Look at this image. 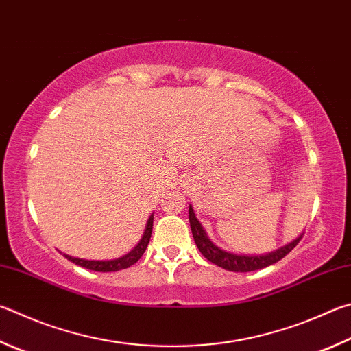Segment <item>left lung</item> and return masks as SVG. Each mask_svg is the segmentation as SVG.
<instances>
[{
  "label": "left lung",
  "instance_id": "left-lung-1",
  "mask_svg": "<svg viewBox=\"0 0 351 351\" xmlns=\"http://www.w3.org/2000/svg\"><path fill=\"white\" fill-rule=\"evenodd\" d=\"M189 221H190V227H192L193 239L196 242L197 248H199V252L202 253V256L207 258L210 263H213L218 267H222V269H226L228 271L244 273V271H254V270L265 269V267L281 261L285 254H289L293 248L299 244V241L302 239V237H299L293 242H290V244L278 248L276 252L259 254V256H245V254L228 253L226 250H222V248L216 247L213 242L208 239L206 232H204L199 221L196 219L192 206L189 207Z\"/></svg>",
  "mask_w": 351,
  "mask_h": 351
}]
</instances>
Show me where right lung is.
Here are the masks:
<instances>
[{"instance_id":"1","label":"right lung","mask_w":351,"mask_h":351,"mask_svg":"<svg viewBox=\"0 0 351 351\" xmlns=\"http://www.w3.org/2000/svg\"><path fill=\"white\" fill-rule=\"evenodd\" d=\"M152 228H154V215L150 216L147 221V226H145V232L143 234V239L138 242V245L133 248L130 253H127L125 256L118 258V259H112V261H87V259H80V258H72L69 254H64V256L72 261L73 264L84 267V269L93 270V271H118L127 269V267L133 265L135 263H138V259L143 256L145 248L149 245V241L152 237Z\"/></svg>"}]
</instances>
